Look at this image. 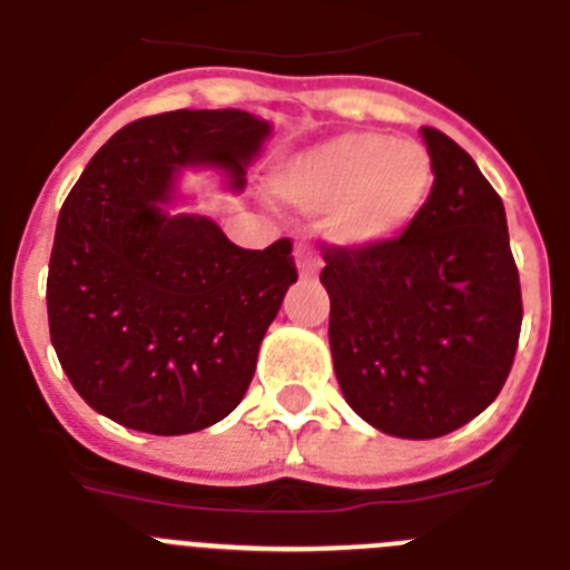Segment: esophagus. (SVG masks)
Returning <instances> with one entry per match:
<instances>
[{
	"instance_id": "1",
	"label": "esophagus",
	"mask_w": 570,
	"mask_h": 570,
	"mask_svg": "<svg viewBox=\"0 0 570 570\" xmlns=\"http://www.w3.org/2000/svg\"><path fill=\"white\" fill-rule=\"evenodd\" d=\"M296 265H299L302 276H316V274H320V268H322V259L313 248H307V245H299V248H296Z\"/></svg>"
}]
</instances>
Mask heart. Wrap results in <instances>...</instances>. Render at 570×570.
<instances>
[{
	"label": "heart",
	"instance_id": "b5f03b06",
	"mask_svg": "<svg viewBox=\"0 0 570 570\" xmlns=\"http://www.w3.org/2000/svg\"><path fill=\"white\" fill-rule=\"evenodd\" d=\"M432 189V160L412 140L344 132L282 166L276 191L302 208L331 206L327 237L373 245L404 232Z\"/></svg>",
	"mask_w": 570,
	"mask_h": 570
}]
</instances>
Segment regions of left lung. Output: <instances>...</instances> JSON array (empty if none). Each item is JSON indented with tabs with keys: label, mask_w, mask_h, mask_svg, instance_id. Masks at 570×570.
Masks as SVG:
<instances>
[{
	"label": "left lung",
	"mask_w": 570,
	"mask_h": 570,
	"mask_svg": "<svg viewBox=\"0 0 570 570\" xmlns=\"http://www.w3.org/2000/svg\"><path fill=\"white\" fill-rule=\"evenodd\" d=\"M432 191L384 243L322 245L338 387L395 438H441L503 390L523 325L505 208L466 149L421 127Z\"/></svg>",
	"instance_id": "1"
}]
</instances>
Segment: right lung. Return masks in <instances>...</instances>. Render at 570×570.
Wrapping results in <instances>:
<instances>
[{
	"instance_id": "1",
	"label": "right lung",
	"mask_w": 570,
	"mask_h": 570,
	"mask_svg": "<svg viewBox=\"0 0 570 570\" xmlns=\"http://www.w3.org/2000/svg\"><path fill=\"white\" fill-rule=\"evenodd\" d=\"M268 132L243 109L138 118L67 195L47 271L50 342L76 393L115 424L186 435L243 401L296 282L294 245L239 248L208 217L160 203L186 166H217L243 189Z\"/></svg>"
}]
</instances>
